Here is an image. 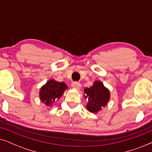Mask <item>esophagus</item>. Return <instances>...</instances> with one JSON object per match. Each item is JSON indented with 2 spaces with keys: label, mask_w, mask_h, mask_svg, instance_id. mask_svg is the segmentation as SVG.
Instances as JSON below:
<instances>
[{
  "label": "esophagus",
  "mask_w": 152,
  "mask_h": 152,
  "mask_svg": "<svg viewBox=\"0 0 152 152\" xmlns=\"http://www.w3.org/2000/svg\"><path fill=\"white\" fill-rule=\"evenodd\" d=\"M71 86H72V87H73L74 88L77 89V90H78V89H80L81 88L82 85H81L80 83L78 82H72Z\"/></svg>",
  "instance_id": "esophagus-1"
}]
</instances>
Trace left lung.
Returning <instances> with one entry per match:
<instances>
[{
  "mask_svg": "<svg viewBox=\"0 0 152 152\" xmlns=\"http://www.w3.org/2000/svg\"><path fill=\"white\" fill-rule=\"evenodd\" d=\"M84 93L88 100L86 108L92 113H96L105 107L110 97L109 91L99 81L95 82L91 87L85 88Z\"/></svg>",
  "mask_w": 152,
  "mask_h": 152,
  "instance_id": "1",
  "label": "left lung"
}]
</instances>
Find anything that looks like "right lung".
I'll return each mask as SVG.
<instances>
[{
  "mask_svg": "<svg viewBox=\"0 0 152 152\" xmlns=\"http://www.w3.org/2000/svg\"><path fill=\"white\" fill-rule=\"evenodd\" d=\"M66 88L67 86L64 82L50 80L41 88V100L48 107H51L54 102L60 98Z\"/></svg>",
  "mask_w": 152,
  "mask_h": 152,
  "instance_id": "1",
  "label": "right lung"
}]
</instances>
